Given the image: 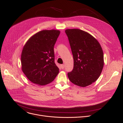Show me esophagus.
I'll list each match as a JSON object with an SVG mask.
<instances>
[{"label":"esophagus","mask_w":123,"mask_h":123,"mask_svg":"<svg viewBox=\"0 0 123 123\" xmlns=\"http://www.w3.org/2000/svg\"><path fill=\"white\" fill-rule=\"evenodd\" d=\"M61 67L62 69H64V68H65V65H64V64H61Z\"/></svg>","instance_id":"1"}]
</instances>
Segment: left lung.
Instances as JSON below:
<instances>
[{
    "instance_id": "1",
    "label": "left lung",
    "mask_w": 123,
    "mask_h": 123,
    "mask_svg": "<svg viewBox=\"0 0 123 123\" xmlns=\"http://www.w3.org/2000/svg\"><path fill=\"white\" fill-rule=\"evenodd\" d=\"M74 59V67L68 73L70 81L85 87L98 79L104 67V54L98 40L79 29L65 30Z\"/></svg>"
}]
</instances>
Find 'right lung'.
<instances>
[{
	"instance_id": "obj_1",
	"label": "right lung",
	"mask_w": 123,
	"mask_h": 123,
	"mask_svg": "<svg viewBox=\"0 0 123 123\" xmlns=\"http://www.w3.org/2000/svg\"><path fill=\"white\" fill-rule=\"evenodd\" d=\"M59 30H44L31 36L24 46L22 70L31 82L43 86L52 82L59 73L54 62V46Z\"/></svg>"
}]
</instances>
